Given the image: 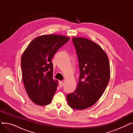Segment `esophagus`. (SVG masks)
Masks as SVG:
<instances>
[{"mask_svg": "<svg viewBox=\"0 0 133 133\" xmlns=\"http://www.w3.org/2000/svg\"><path fill=\"white\" fill-rule=\"evenodd\" d=\"M63 85H64V82H63L62 81H60L59 82V86L60 88L62 87Z\"/></svg>", "mask_w": 133, "mask_h": 133, "instance_id": "1", "label": "esophagus"}]
</instances>
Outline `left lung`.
<instances>
[{
    "mask_svg": "<svg viewBox=\"0 0 133 133\" xmlns=\"http://www.w3.org/2000/svg\"><path fill=\"white\" fill-rule=\"evenodd\" d=\"M72 40L80 73L77 87L67 95V100L72 108L83 110L92 106L103 94L110 79V65L106 53L95 42L81 37Z\"/></svg>",
    "mask_w": 133,
    "mask_h": 133,
    "instance_id": "left-lung-1",
    "label": "left lung"
}]
</instances>
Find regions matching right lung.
Instances as JSON below:
<instances>
[{
	"label": "right lung",
	"mask_w": 133,
	"mask_h": 133,
	"mask_svg": "<svg viewBox=\"0 0 133 133\" xmlns=\"http://www.w3.org/2000/svg\"><path fill=\"white\" fill-rule=\"evenodd\" d=\"M69 38L58 34L43 35L34 39L24 51L21 60L23 81L28 96L37 105L51 102L58 81L53 79L51 60Z\"/></svg>",
	"instance_id": "add662e5"
}]
</instances>
